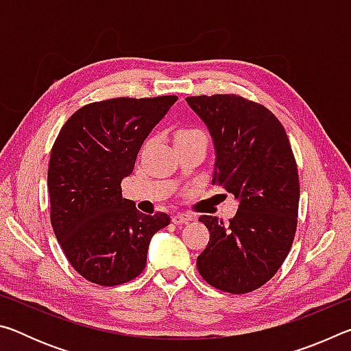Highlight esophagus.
<instances>
[{
    "instance_id": "34e87169",
    "label": "esophagus",
    "mask_w": 351,
    "mask_h": 351,
    "mask_svg": "<svg viewBox=\"0 0 351 351\" xmlns=\"http://www.w3.org/2000/svg\"><path fill=\"white\" fill-rule=\"evenodd\" d=\"M193 215H190V213H176V215L171 217V221L175 224H182V223H187V221H192Z\"/></svg>"
}]
</instances>
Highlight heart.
<instances>
[{
  "instance_id": "1",
  "label": "heart",
  "mask_w": 351,
  "mask_h": 351,
  "mask_svg": "<svg viewBox=\"0 0 351 351\" xmlns=\"http://www.w3.org/2000/svg\"><path fill=\"white\" fill-rule=\"evenodd\" d=\"M198 138H204V133L201 130L197 128H182L175 134V142H184V141H192V139H198Z\"/></svg>"
}]
</instances>
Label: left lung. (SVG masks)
Here are the masks:
<instances>
[{
  "mask_svg": "<svg viewBox=\"0 0 351 351\" xmlns=\"http://www.w3.org/2000/svg\"><path fill=\"white\" fill-rule=\"evenodd\" d=\"M217 150L213 186L240 199L228 224L201 215L210 239L197 258L201 277L219 291L246 294L274 277L293 246L299 171L280 121L237 94L186 97Z\"/></svg>",
  "mask_w": 351,
  "mask_h": 351,
  "instance_id": "1",
  "label": "left lung"
}]
</instances>
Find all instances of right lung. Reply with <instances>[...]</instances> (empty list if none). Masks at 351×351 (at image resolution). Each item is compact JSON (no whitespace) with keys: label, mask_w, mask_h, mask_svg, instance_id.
<instances>
[{"label":"right lung","mask_w":351,"mask_h":351,"mask_svg":"<svg viewBox=\"0 0 351 351\" xmlns=\"http://www.w3.org/2000/svg\"><path fill=\"white\" fill-rule=\"evenodd\" d=\"M176 96L116 97L83 105L52 145L47 189L51 224L71 266L100 287H116L145 268L164 212L136 209L121 182L134 169L141 145Z\"/></svg>","instance_id":"add662e5"}]
</instances>
